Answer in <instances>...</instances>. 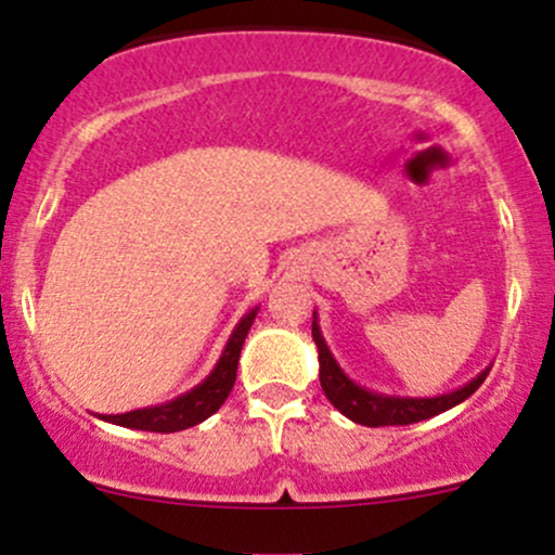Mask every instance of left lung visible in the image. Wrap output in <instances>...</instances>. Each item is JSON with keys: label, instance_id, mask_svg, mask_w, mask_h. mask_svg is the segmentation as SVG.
<instances>
[{"label": "left lung", "instance_id": "left-lung-1", "mask_svg": "<svg viewBox=\"0 0 555 555\" xmlns=\"http://www.w3.org/2000/svg\"><path fill=\"white\" fill-rule=\"evenodd\" d=\"M311 335L313 344L319 349V384H322L327 400L344 413L346 418L357 424H365V427H395V424H416L424 418H433L438 413L449 411V408L459 405V402L467 400L480 384L489 376V367L483 373L459 386L456 391L438 397H391V395H378V391L365 389V386L354 384L340 365L335 362V357L330 354L327 344L322 338V330L317 324V311H313L311 322Z\"/></svg>", "mask_w": 555, "mask_h": 555}]
</instances>
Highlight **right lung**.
Returning <instances> with one entry per match:
<instances>
[{
	"mask_svg": "<svg viewBox=\"0 0 555 555\" xmlns=\"http://www.w3.org/2000/svg\"><path fill=\"white\" fill-rule=\"evenodd\" d=\"M255 317H257V306L249 313H244L242 322L236 324V330H233L231 338H228L215 371L195 386V389L184 391V395H179L177 400L164 402V405L139 408V411L115 413V416H99V418L117 424V427L144 429V433H179V429L195 427V424H201L204 418H209L211 413L220 411V405L228 400L233 384H236L238 354H242L246 333H249Z\"/></svg>",
	"mask_w": 555,
	"mask_h": 555,
	"instance_id": "right-lung-1",
	"label": "right lung"
}]
</instances>
